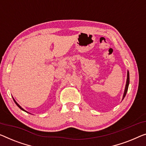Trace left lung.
<instances>
[{"instance_id": "left-lung-1", "label": "left lung", "mask_w": 146, "mask_h": 146, "mask_svg": "<svg viewBox=\"0 0 146 146\" xmlns=\"http://www.w3.org/2000/svg\"><path fill=\"white\" fill-rule=\"evenodd\" d=\"M129 81H130V78H129V71H128V72H127V83H126L125 89V92H124V94H123V100L124 99V98L125 97L126 94H127V90H128V88H129Z\"/></svg>"}]
</instances>
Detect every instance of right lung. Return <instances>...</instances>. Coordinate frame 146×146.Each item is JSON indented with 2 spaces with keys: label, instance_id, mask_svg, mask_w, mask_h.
Instances as JSON below:
<instances>
[{
  "label": "right lung",
  "instance_id": "obj_1",
  "mask_svg": "<svg viewBox=\"0 0 146 146\" xmlns=\"http://www.w3.org/2000/svg\"><path fill=\"white\" fill-rule=\"evenodd\" d=\"M13 100H14V102H15V103H16V105H17V106H18V108H20L21 110H23V111H25V112H27V113H28L27 111H25V110H23V109L22 108H21V106H19L18 104H17V102H16V100H14V98H13Z\"/></svg>",
  "mask_w": 146,
  "mask_h": 146
}]
</instances>
